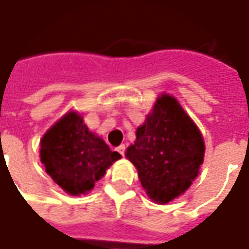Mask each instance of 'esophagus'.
Masks as SVG:
<instances>
[{
    "label": "esophagus",
    "instance_id": "1",
    "mask_svg": "<svg viewBox=\"0 0 249 249\" xmlns=\"http://www.w3.org/2000/svg\"><path fill=\"white\" fill-rule=\"evenodd\" d=\"M117 152H119L121 156H124V153H125V145H124V144H121L120 146H117Z\"/></svg>",
    "mask_w": 249,
    "mask_h": 249
}]
</instances>
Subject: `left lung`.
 <instances>
[{
    "instance_id": "1",
    "label": "left lung",
    "mask_w": 249,
    "mask_h": 249,
    "mask_svg": "<svg viewBox=\"0 0 249 249\" xmlns=\"http://www.w3.org/2000/svg\"><path fill=\"white\" fill-rule=\"evenodd\" d=\"M204 151L203 136L192 119L176 98L161 94L136 130L126 157L137 169L146 195L155 203L167 204L197 178Z\"/></svg>"
}]
</instances>
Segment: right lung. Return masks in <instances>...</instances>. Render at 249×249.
<instances>
[{"label":"right lung","mask_w":249,"mask_h":249,"mask_svg":"<svg viewBox=\"0 0 249 249\" xmlns=\"http://www.w3.org/2000/svg\"><path fill=\"white\" fill-rule=\"evenodd\" d=\"M40 157L46 173L69 195L87 193L121 155L84 124L76 112L57 121L41 139Z\"/></svg>","instance_id":"add662e5"}]
</instances>
